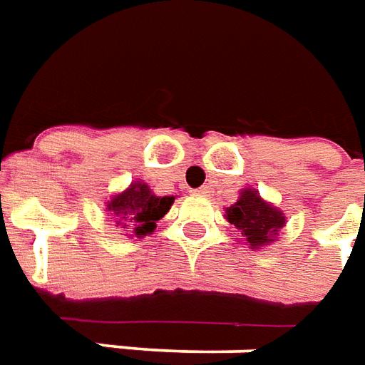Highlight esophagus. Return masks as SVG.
<instances>
[{"label": "esophagus", "mask_w": 365, "mask_h": 365, "mask_svg": "<svg viewBox=\"0 0 365 365\" xmlns=\"http://www.w3.org/2000/svg\"><path fill=\"white\" fill-rule=\"evenodd\" d=\"M192 192H195L196 196H208L210 195V187H206V185H204V187H200V188H195Z\"/></svg>", "instance_id": "34e87169"}]
</instances>
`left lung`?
Returning a JSON list of instances; mask_svg holds the SVG:
<instances>
[{"mask_svg": "<svg viewBox=\"0 0 365 365\" xmlns=\"http://www.w3.org/2000/svg\"><path fill=\"white\" fill-rule=\"evenodd\" d=\"M226 218L230 224H234L245 242L252 247H259L273 242V237L279 230L283 228L285 218L283 214L273 208L271 204L263 202L257 190L247 188L242 192L240 200L226 210Z\"/></svg>", "mask_w": 365, "mask_h": 365, "instance_id": "obj_1", "label": "left lung"}]
</instances>
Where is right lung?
Segmentation results:
<instances>
[{
	"instance_id": "1",
	"label": "right lung",
	"mask_w": 365,
	"mask_h": 365,
	"mask_svg": "<svg viewBox=\"0 0 365 365\" xmlns=\"http://www.w3.org/2000/svg\"><path fill=\"white\" fill-rule=\"evenodd\" d=\"M175 196H155L145 182H135L108 202V210L115 216L121 228L131 226L135 236H145L155 230L157 220L169 212Z\"/></svg>"
}]
</instances>
